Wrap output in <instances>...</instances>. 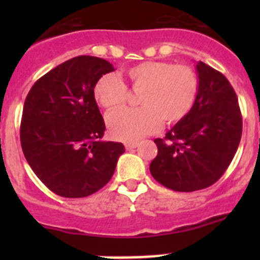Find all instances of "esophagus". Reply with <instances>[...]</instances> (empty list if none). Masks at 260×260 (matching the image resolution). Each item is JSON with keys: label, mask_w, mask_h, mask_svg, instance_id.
I'll list each match as a JSON object with an SVG mask.
<instances>
[{"label": "esophagus", "mask_w": 260, "mask_h": 260, "mask_svg": "<svg viewBox=\"0 0 260 260\" xmlns=\"http://www.w3.org/2000/svg\"><path fill=\"white\" fill-rule=\"evenodd\" d=\"M138 142H127V143H125V147H126V150L130 151V150H134V148H137L138 147Z\"/></svg>", "instance_id": "esophagus-1"}]
</instances>
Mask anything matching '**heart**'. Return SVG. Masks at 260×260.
Masks as SVG:
<instances>
[{"instance_id":"obj_1","label":"heart","mask_w":260,"mask_h":260,"mask_svg":"<svg viewBox=\"0 0 260 260\" xmlns=\"http://www.w3.org/2000/svg\"><path fill=\"white\" fill-rule=\"evenodd\" d=\"M123 78L134 91H141V108H123L108 116L109 134L123 142H134L157 132L162 119L167 125L180 122L190 113L198 96V75L186 65L147 61L123 71ZM93 98L100 107L114 110L125 103L127 89L114 74L99 78Z\"/></svg>"}]
</instances>
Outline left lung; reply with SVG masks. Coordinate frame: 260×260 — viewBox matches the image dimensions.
Segmentation results:
<instances>
[{
  "instance_id": "left-lung-1",
  "label": "left lung",
  "mask_w": 260,
  "mask_h": 260,
  "mask_svg": "<svg viewBox=\"0 0 260 260\" xmlns=\"http://www.w3.org/2000/svg\"><path fill=\"white\" fill-rule=\"evenodd\" d=\"M198 96L190 113L155 139L157 156L150 172L174 191H197L213 185L233 160L242 135L238 99L229 80L204 62L195 66Z\"/></svg>"
}]
</instances>
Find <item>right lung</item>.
<instances>
[{
	"mask_svg": "<svg viewBox=\"0 0 260 260\" xmlns=\"http://www.w3.org/2000/svg\"><path fill=\"white\" fill-rule=\"evenodd\" d=\"M114 71L103 58L79 56L40 78L24 102L20 143L27 162L54 194L83 198L104 187L122 143L102 141L105 123L93 98L99 78Z\"/></svg>",
	"mask_w": 260,
	"mask_h": 260,
	"instance_id": "obj_1",
	"label": "right lung"
}]
</instances>
